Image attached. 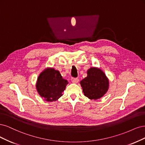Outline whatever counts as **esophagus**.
<instances>
[{
    "label": "esophagus",
    "instance_id": "esophagus-1",
    "mask_svg": "<svg viewBox=\"0 0 145 145\" xmlns=\"http://www.w3.org/2000/svg\"><path fill=\"white\" fill-rule=\"evenodd\" d=\"M71 80H72V82L73 83L76 84V83H78V81H79V79L77 78H72L71 79Z\"/></svg>",
    "mask_w": 145,
    "mask_h": 145
}]
</instances>
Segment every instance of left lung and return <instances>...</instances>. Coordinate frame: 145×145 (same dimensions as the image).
<instances>
[{"mask_svg": "<svg viewBox=\"0 0 145 145\" xmlns=\"http://www.w3.org/2000/svg\"><path fill=\"white\" fill-rule=\"evenodd\" d=\"M84 95L91 100L103 96L108 90L109 81L104 72L97 67L87 71V76L80 82Z\"/></svg>", "mask_w": 145, "mask_h": 145, "instance_id": "left-lung-1", "label": "left lung"}]
</instances>
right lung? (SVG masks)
<instances>
[{
  "label": "right lung",
  "instance_id": "right-lung-1",
  "mask_svg": "<svg viewBox=\"0 0 145 145\" xmlns=\"http://www.w3.org/2000/svg\"><path fill=\"white\" fill-rule=\"evenodd\" d=\"M68 83L58 71L54 68H47L38 77L36 88L40 96L45 101L52 102L58 100L63 95Z\"/></svg>",
  "mask_w": 145,
  "mask_h": 145
}]
</instances>
